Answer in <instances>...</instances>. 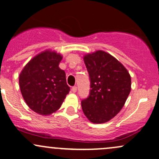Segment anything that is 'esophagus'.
Here are the masks:
<instances>
[{
	"instance_id": "esophagus-1",
	"label": "esophagus",
	"mask_w": 159,
	"mask_h": 159,
	"mask_svg": "<svg viewBox=\"0 0 159 159\" xmlns=\"http://www.w3.org/2000/svg\"><path fill=\"white\" fill-rule=\"evenodd\" d=\"M76 90H77V87H76V86H74V87H72L71 91H73V92H74V93L76 92Z\"/></svg>"
}]
</instances>
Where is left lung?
I'll list each match as a JSON object with an SVG mask.
<instances>
[{
	"instance_id": "1",
	"label": "left lung",
	"mask_w": 159,
	"mask_h": 159,
	"mask_svg": "<svg viewBox=\"0 0 159 159\" xmlns=\"http://www.w3.org/2000/svg\"><path fill=\"white\" fill-rule=\"evenodd\" d=\"M90 79V93L82 100V109L94 124L112 119L124 107L131 91V76L118 60L98 50L84 57Z\"/></svg>"
}]
</instances>
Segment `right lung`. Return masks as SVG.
<instances>
[{
  "label": "right lung",
  "instance_id": "add662e5",
  "mask_svg": "<svg viewBox=\"0 0 159 159\" xmlns=\"http://www.w3.org/2000/svg\"><path fill=\"white\" fill-rule=\"evenodd\" d=\"M61 59L60 54L45 50L33 57L20 72L22 97L39 115H50L59 109L70 91L65 72L59 67Z\"/></svg>",
  "mask_w": 159,
  "mask_h": 159
}]
</instances>
